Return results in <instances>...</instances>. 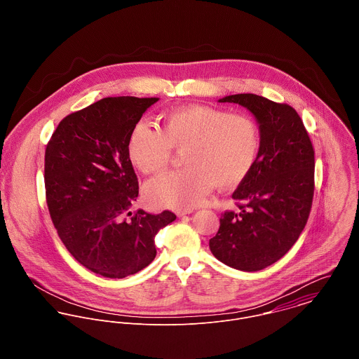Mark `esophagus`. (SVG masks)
<instances>
[{
    "mask_svg": "<svg viewBox=\"0 0 359 359\" xmlns=\"http://www.w3.org/2000/svg\"><path fill=\"white\" fill-rule=\"evenodd\" d=\"M194 210H191V208H188V210H177L175 211V214L178 215V217H182V215H187V214H191Z\"/></svg>",
    "mask_w": 359,
    "mask_h": 359,
    "instance_id": "esophagus-1",
    "label": "esophagus"
}]
</instances>
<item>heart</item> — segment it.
Instances as JSON below:
<instances>
[{"label": "heart", "instance_id": "obj_1", "mask_svg": "<svg viewBox=\"0 0 359 359\" xmlns=\"http://www.w3.org/2000/svg\"><path fill=\"white\" fill-rule=\"evenodd\" d=\"M163 131L137 123L127 140L135 168L154 174L167 167L172 151L182 152L184 170L151 180L145 198L154 207L187 210L202 203L212 185L231 189L242 184L256 165L261 130L249 114L208 104H187L161 116Z\"/></svg>", "mask_w": 359, "mask_h": 359}]
</instances>
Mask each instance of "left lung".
Segmentation results:
<instances>
[{
  "label": "left lung",
  "mask_w": 359,
  "mask_h": 359,
  "mask_svg": "<svg viewBox=\"0 0 359 359\" xmlns=\"http://www.w3.org/2000/svg\"><path fill=\"white\" fill-rule=\"evenodd\" d=\"M259 124L261 151L255 168L232 194L236 211H225L210 250L225 265L253 272L285 256L307 224L313 198L315 157L299 113L287 103L255 94L229 95Z\"/></svg>",
  "instance_id": "obj_1"
}]
</instances>
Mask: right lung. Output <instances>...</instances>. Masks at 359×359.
Instances as JSON below:
<instances>
[{"instance_id": "obj_1", "label": "right lung", "mask_w": 359, "mask_h": 359, "mask_svg": "<svg viewBox=\"0 0 359 359\" xmlns=\"http://www.w3.org/2000/svg\"><path fill=\"white\" fill-rule=\"evenodd\" d=\"M158 98H103L66 116L46 149L52 222L69 253L104 278H126L156 257L154 236L177 215L131 212L138 178L127 154L133 127Z\"/></svg>"}]
</instances>
